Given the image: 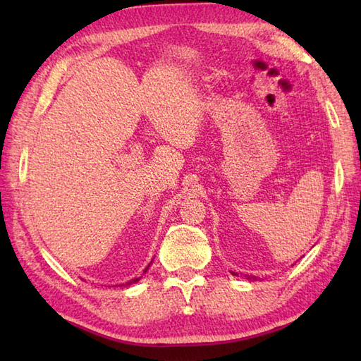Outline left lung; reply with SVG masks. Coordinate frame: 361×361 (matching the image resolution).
I'll use <instances>...</instances> for the list:
<instances>
[{
  "label": "left lung",
  "instance_id": "left-lung-1",
  "mask_svg": "<svg viewBox=\"0 0 361 361\" xmlns=\"http://www.w3.org/2000/svg\"><path fill=\"white\" fill-rule=\"evenodd\" d=\"M234 276H239V274H237V273H233ZM247 279H255V278H252V276H247Z\"/></svg>",
  "mask_w": 361,
  "mask_h": 361
}]
</instances>
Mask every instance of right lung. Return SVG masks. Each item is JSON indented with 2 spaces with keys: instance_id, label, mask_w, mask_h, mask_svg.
Returning a JSON list of instances; mask_svg holds the SVG:
<instances>
[{
  "instance_id": "right-lung-1",
  "label": "right lung",
  "mask_w": 361,
  "mask_h": 361,
  "mask_svg": "<svg viewBox=\"0 0 361 361\" xmlns=\"http://www.w3.org/2000/svg\"><path fill=\"white\" fill-rule=\"evenodd\" d=\"M149 267H150V265H149ZM149 267H147V268H149ZM147 268H145V270H144V271H147ZM136 281H137V279H133V281H130L128 283H133V282H136Z\"/></svg>"
}]
</instances>
